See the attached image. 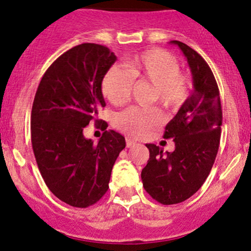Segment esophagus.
<instances>
[{"label":"esophagus","instance_id":"esophagus-1","mask_svg":"<svg viewBox=\"0 0 251 251\" xmlns=\"http://www.w3.org/2000/svg\"><path fill=\"white\" fill-rule=\"evenodd\" d=\"M136 144H137V143L134 142L133 139L130 138V137H126V147L132 148V147H134V145H136Z\"/></svg>","mask_w":251,"mask_h":251}]
</instances>
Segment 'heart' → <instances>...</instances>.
Returning <instances> with one entry per match:
<instances>
[{"instance_id":"heart-1","label":"heart","mask_w":251,"mask_h":251,"mask_svg":"<svg viewBox=\"0 0 251 251\" xmlns=\"http://www.w3.org/2000/svg\"><path fill=\"white\" fill-rule=\"evenodd\" d=\"M133 81L152 84L150 101H157L168 111L180 109L192 93L191 79L181 71L180 62L161 49H150L130 57L125 69L112 65L102 77L101 90L109 102L123 104L130 98ZM162 121L163 114L155 107H131L115 117L117 127L132 136H143Z\"/></svg>"}]
</instances>
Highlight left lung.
<instances>
[{
  "instance_id": "obj_1",
  "label": "left lung",
  "mask_w": 251,
  "mask_h": 251,
  "mask_svg": "<svg viewBox=\"0 0 251 251\" xmlns=\"http://www.w3.org/2000/svg\"><path fill=\"white\" fill-rule=\"evenodd\" d=\"M191 68L194 92L166 126L163 138H173L175 150L163 152L147 144L150 152L142 170L145 191L163 205L182 202L199 191L210 174L219 149L223 112L218 84L205 59L181 41L173 40Z\"/></svg>"
}]
</instances>
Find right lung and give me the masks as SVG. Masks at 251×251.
Returning a JSON list of instances; mask_svg holds the SVG:
<instances>
[{"instance_id":"add662e5","label":"right lung","mask_w":251,"mask_h":251,"mask_svg":"<svg viewBox=\"0 0 251 251\" xmlns=\"http://www.w3.org/2000/svg\"><path fill=\"white\" fill-rule=\"evenodd\" d=\"M117 57L108 48L84 43L64 52L44 74L31 114L35 161L49 189L68 205L85 208L108 189L112 168L125 138L106 131L98 144L83 130L106 106L101 82Z\"/></svg>"}]
</instances>
